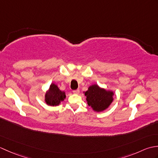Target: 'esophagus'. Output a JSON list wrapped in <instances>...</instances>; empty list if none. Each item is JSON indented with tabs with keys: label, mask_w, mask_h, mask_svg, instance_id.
<instances>
[{
	"label": "esophagus",
	"mask_w": 158,
	"mask_h": 158,
	"mask_svg": "<svg viewBox=\"0 0 158 158\" xmlns=\"http://www.w3.org/2000/svg\"><path fill=\"white\" fill-rule=\"evenodd\" d=\"M73 92L75 94H79V89H76V90H73Z\"/></svg>",
	"instance_id": "esophagus-1"
}]
</instances>
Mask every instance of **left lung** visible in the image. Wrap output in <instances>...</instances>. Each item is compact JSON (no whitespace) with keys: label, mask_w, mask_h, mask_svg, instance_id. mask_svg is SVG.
Instances as JSON below:
<instances>
[{"label":"left lung","mask_w":158,"mask_h":158,"mask_svg":"<svg viewBox=\"0 0 158 158\" xmlns=\"http://www.w3.org/2000/svg\"><path fill=\"white\" fill-rule=\"evenodd\" d=\"M83 93L86 96L88 105L95 112L99 113L105 110L114 100L113 91L100 88L98 84L89 86L88 89Z\"/></svg>","instance_id":"1"}]
</instances>
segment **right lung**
Segmentation results:
<instances>
[{
	"instance_id": "add662e5",
	"label": "right lung",
	"mask_w": 158,
	"mask_h": 158,
	"mask_svg": "<svg viewBox=\"0 0 158 158\" xmlns=\"http://www.w3.org/2000/svg\"><path fill=\"white\" fill-rule=\"evenodd\" d=\"M66 98V94L61 91L56 84L52 83L45 94V102L48 106H58Z\"/></svg>"
}]
</instances>
